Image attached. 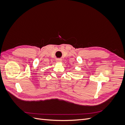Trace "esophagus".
Here are the masks:
<instances>
[{"mask_svg": "<svg viewBox=\"0 0 125 125\" xmlns=\"http://www.w3.org/2000/svg\"><path fill=\"white\" fill-rule=\"evenodd\" d=\"M56 62H61L62 61V59L61 58H57L56 59Z\"/></svg>", "mask_w": 125, "mask_h": 125, "instance_id": "1", "label": "esophagus"}]
</instances>
